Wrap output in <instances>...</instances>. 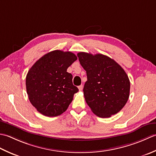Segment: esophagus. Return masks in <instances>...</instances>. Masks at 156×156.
Masks as SVG:
<instances>
[{
	"label": "esophagus",
	"mask_w": 156,
	"mask_h": 156,
	"mask_svg": "<svg viewBox=\"0 0 156 156\" xmlns=\"http://www.w3.org/2000/svg\"><path fill=\"white\" fill-rule=\"evenodd\" d=\"M78 89L79 91H81L83 90V85H79V86H78Z\"/></svg>",
	"instance_id": "34e87169"
}]
</instances>
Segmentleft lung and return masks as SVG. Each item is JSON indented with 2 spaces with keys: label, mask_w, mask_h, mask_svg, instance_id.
Wrapping results in <instances>:
<instances>
[{
  "label": "left lung",
  "mask_w": 156,
  "mask_h": 156,
  "mask_svg": "<svg viewBox=\"0 0 156 156\" xmlns=\"http://www.w3.org/2000/svg\"><path fill=\"white\" fill-rule=\"evenodd\" d=\"M86 71L83 87L85 100L92 112L101 118H109L120 112L128 101L130 81L115 60L101 54H77Z\"/></svg>",
  "instance_id": "1"
}]
</instances>
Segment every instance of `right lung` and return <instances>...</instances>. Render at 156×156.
Segmentation results:
<instances>
[{
    "mask_svg": "<svg viewBox=\"0 0 156 156\" xmlns=\"http://www.w3.org/2000/svg\"><path fill=\"white\" fill-rule=\"evenodd\" d=\"M77 59L71 52L54 50L41 57L29 70L25 82L28 98L43 115L59 116L71 103L79 90L66 70Z\"/></svg>",
    "mask_w": 156,
    "mask_h": 156,
    "instance_id": "right-lung-1",
    "label": "right lung"
}]
</instances>
